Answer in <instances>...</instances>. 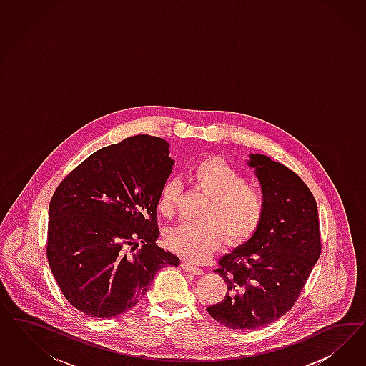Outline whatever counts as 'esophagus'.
<instances>
[{"label": "esophagus", "mask_w": 366, "mask_h": 366, "mask_svg": "<svg viewBox=\"0 0 366 366\" xmlns=\"http://www.w3.org/2000/svg\"><path fill=\"white\" fill-rule=\"evenodd\" d=\"M182 268H184L185 271H188V272H192V274H194V275H202V274H204L202 268H199V267L193 266V264H190V263H188V262H182Z\"/></svg>", "instance_id": "esophagus-1"}]
</instances>
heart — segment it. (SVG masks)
Returning a JSON list of instances; mask_svg holds the SVG:
<instances>
[{
    "label": "heart",
    "instance_id": "b5f03b06",
    "mask_svg": "<svg viewBox=\"0 0 366 366\" xmlns=\"http://www.w3.org/2000/svg\"><path fill=\"white\" fill-rule=\"evenodd\" d=\"M192 182L209 201L201 222H181L167 229V247L189 262L205 260L222 242V232L229 243L249 239L260 227L266 213V197L260 189L247 184L239 170L220 158H209L193 167ZM178 184L167 181L158 197V211L170 216L176 209Z\"/></svg>",
    "mask_w": 366,
    "mask_h": 366
}]
</instances>
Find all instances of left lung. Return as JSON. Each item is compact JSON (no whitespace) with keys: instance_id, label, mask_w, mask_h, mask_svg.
<instances>
[{"instance_id":"obj_1","label":"left lung","mask_w":366,"mask_h":366,"mask_svg":"<svg viewBox=\"0 0 366 366\" xmlns=\"http://www.w3.org/2000/svg\"><path fill=\"white\" fill-rule=\"evenodd\" d=\"M266 197L260 227L219 260L227 285L224 300L207 310L234 330H255L277 321L298 300L321 255L318 209L310 189L288 167L249 154Z\"/></svg>"}]
</instances>
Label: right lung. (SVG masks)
Here are the masks:
<instances>
[{
    "label": "right lung",
    "instance_id": "right-lung-1",
    "mask_svg": "<svg viewBox=\"0 0 366 366\" xmlns=\"http://www.w3.org/2000/svg\"><path fill=\"white\" fill-rule=\"evenodd\" d=\"M173 164L165 139L135 135L89 155L57 187L46 256L74 307L118 317L142 300L161 268L179 264L155 244L158 197Z\"/></svg>",
    "mask_w": 366,
    "mask_h": 366
}]
</instances>
